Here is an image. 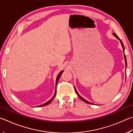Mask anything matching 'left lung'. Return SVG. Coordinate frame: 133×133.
<instances>
[{"instance_id":"obj_1","label":"left lung","mask_w":133,"mask_h":133,"mask_svg":"<svg viewBox=\"0 0 133 133\" xmlns=\"http://www.w3.org/2000/svg\"><path fill=\"white\" fill-rule=\"evenodd\" d=\"M113 36H115V37H116V38H117L118 40H120V43H121V44H122V47H123V52H124V61H125V66H127V59H126V57H125V54H124V45H123V43H122V40H121V39L118 38V36H117V35H116L115 33H113ZM125 70H126V68H125ZM74 88H75V92H76V94H77V95H78V96L80 97V99H81L83 101H84L85 103H88V104H93L92 103H90V102H88V101H87V100H85L84 98H83V97L81 96H80L79 95V94H78V92H77V90H76V88H75V87H74Z\"/></svg>"}]
</instances>
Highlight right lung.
I'll return each instance as SVG.
<instances>
[{
    "mask_svg": "<svg viewBox=\"0 0 133 133\" xmlns=\"http://www.w3.org/2000/svg\"><path fill=\"white\" fill-rule=\"evenodd\" d=\"M62 72H63V71H61L60 72H59V74H58V76H57V79H56V83H55V86H56V87H57V85L58 81V80L59 79V78H60V77H61V76ZM55 95H56V88H55V94H54V96H53V97H52V98H51V99L50 100V101H48V102H46V103H45L44 104H41V105H40V106H38V107H43V106H45L48 105V104H50V103H51V102L52 101V100H53L54 99V97H55Z\"/></svg>",
    "mask_w": 133,
    "mask_h": 133,
    "instance_id": "obj_1",
    "label": "right lung"
}]
</instances>
